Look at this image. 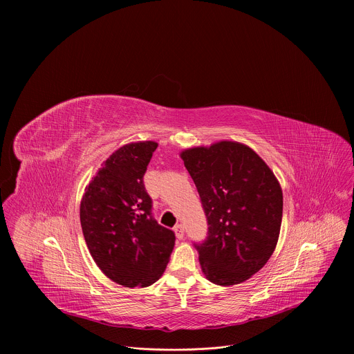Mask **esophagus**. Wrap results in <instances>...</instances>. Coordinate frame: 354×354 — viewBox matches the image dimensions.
<instances>
[{
	"label": "esophagus",
	"mask_w": 354,
	"mask_h": 354,
	"mask_svg": "<svg viewBox=\"0 0 354 354\" xmlns=\"http://www.w3.org/2000/svg\"><path fill=\"white\" fill-rule=\"evenodd\" d=\"M174 231H175V235H176V238L182 239V238L185 236V230H183V225H182V224H178V225H175Z\"/></svg>",
	"instance_id": "obj_1"
}]
</instances>
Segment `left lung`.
<instances>
[{"label":"left lung","instance_id":"8db88e82","mask_svg":"<svg viewBox=\"0 0 354 354\" xmlns=\"http://www.w3.org/2000/svg\"><path fill=\"white\" fill-rule=\"evenodd\" d=\"M180 158L203 205L209 235L196 245L207 280L239 284L258 273L276 249L281 217V186L250 147L218 141L183 149Z\"/></svg>","mask_w":354,"mask_h":354}]
</instances>
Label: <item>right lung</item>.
<instances>
[{
	"label": "right lung",
	"instance_id": "obj_1",
	"mask_svg": "<svg viewBox=\"0 0 354 354\" xmlns=\"http://www.w3.org/2000/svg\"><path fill=\"white\" fill-rule=\"evenodd\" d=\"M156 141L130 142L102 164L86 185L80 206L82 234L96 266L124 287H148L165 272L174 231L153 216L142 176Z\"/></svg>",
	"mask_w": 354,
	"mask_h": 354
}]
</instances>
